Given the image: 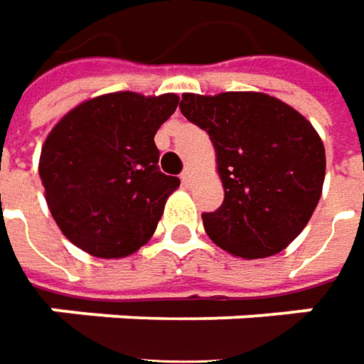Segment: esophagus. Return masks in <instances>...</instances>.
I'll return each mask as SVG.
<instances>
[{
	"mask_svg": "<svg viewBox=\"0 0 364 364\" xmlns=\"http://www.w3.org/2000/svg\"><path fill=\"white\" fill-rule=\"evenodd\" d=\"M182 184H184V186H192V180H194V174H192V170H190V168H186V170H184V172H182Z\"/></svg>",
	"mask_w": 364,
	"mask_h": 364,
	"instance_id": "esophagus-1",
	"label": "esophagus"
}]
</instances>
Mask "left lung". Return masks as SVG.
Returning a JSON list of instances; mask_svg holds the SVG:
<instances>
[{"instance_id": "8db88e82", "label": "left lung", "mask_w": 364, "mask_h": 364, "mask_svg": "<svg viewBox=\"0 0 364 364\" xmlns=\"http://www.w3.org/2000/svg\"><path fill=\"white\" fill-rule=\"evenodd\" d=\"M180 112L216 150L224 202L202 214L212 242L248 260L284 250L323 192L326 158L313 124L260 92L184 94Z\"/></svg>"}]
</instances>
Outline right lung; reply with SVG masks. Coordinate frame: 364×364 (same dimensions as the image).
I'll use <instances>...</instances> for the list:
<instances>
[{
  "label": "right lung",
  "mask_w": 364,
  "mask_h": 364,
  "mask_svg": "<svg viewBox=\"0 0 364 364\" xmlns=\"http://www.w3.org/2000/svg\"><path fill=\"white\" fill-rule=\"evenodd\" d=\"M176 94L114 92L68 112L40 156L46 202L63 236L97 258L134 255L152 238L168 196L180 186L158 168V128Z\"/></svg>",
  "instance_id": "add662e5"
}]
</instances>
